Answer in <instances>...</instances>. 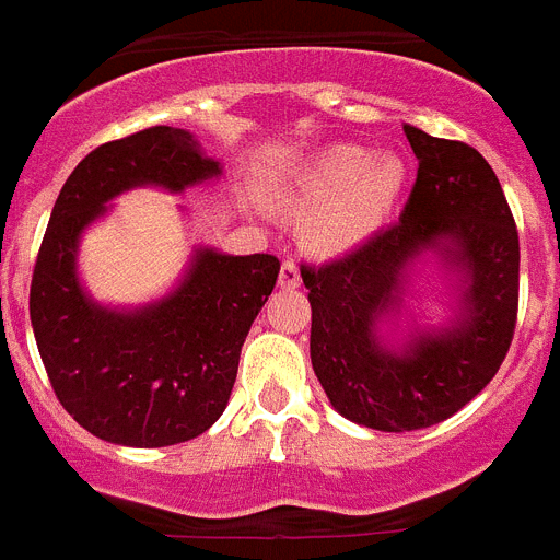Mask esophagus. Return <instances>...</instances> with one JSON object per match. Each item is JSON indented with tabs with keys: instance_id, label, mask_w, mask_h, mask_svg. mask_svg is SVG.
Returning <instances> with one entry per match:
<instances>
[{
	"instance_id": "obj_1",
	"label": "esophagus",
	"mask_w": 560,
	"mask_h": 560,
	"mask_svg": "<svg viewBox=\"0 0 560 560\" xmlns=\"http://www.w3.org/2000/svg\"><path fill=\"white\" fill-rule=\"evenodd\" d=\"M300 266H296L294 257H285L283 266H280V289H296L300 285Z\"/></svg>"
}]
</instances>
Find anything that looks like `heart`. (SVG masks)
Returning <instances> with one entry per match:
<instances>
[{
  "instance_id": "heart-1",
  "label": "heart",
  "mask_w": 560,
  "mask_h": 560,
  "mask_svg": "<svg viewBox=\"0 0 560 560\" xmlns=\"http://www.w3.org/2000/svg\"><path fill=\"white\" fill-rule=\"evenodd\" d=\"M404 179L407 171L395 153L373 156L359 145H339L319 153L300 179L305 201H328L314 221L316 241L328 249L361 244L387 219Z\"/></svg>"
}]
</instances>
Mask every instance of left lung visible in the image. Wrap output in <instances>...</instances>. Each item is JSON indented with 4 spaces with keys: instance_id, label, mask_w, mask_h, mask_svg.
<instances>
[{
    "instance_id": "8db88e82",
    "label": "left lung",
    "mask_w": 560,
    "mask_h": 560,
    "mask_svg": "<svg viewBox=\"0 0 560 560\" xmlns=\"http://www.w3.org/2000/svg\"><path fill=\"white\" fill-rule=\"evenodd\" d=\"M418 179L400 219L345 257L303 266L311 364L334 409L378 432L452 418L502 368L518 314V232L493 167L477 148L404 126ZM464 277L458 316L387 349L377 323L397 313L423 250Z\"/></svg>"
}]
</instances>
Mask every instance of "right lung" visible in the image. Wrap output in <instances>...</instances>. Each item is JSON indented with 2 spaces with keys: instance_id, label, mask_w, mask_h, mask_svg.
I'll return each mask as SVG.
<instances>
[{
  "instance_id": "1",
  "label": "right lung",
  "mask_w": 560,
  "mask_h": 560,
  "mask_svg": "<svg viewBox=\"0 0 560 560\" xmlns=\"http://www.w3.org/2000/svg\"><path fill=\"white\" fill-rule=\"evenodd\" d=\"M185 128L153 126L95 148L58 192L30 283V323L61 407L95 438L160 448L221 418L241 348L280 275L275 255L199 249L160 303L97 305L78 280V241L131 187L171 192L219 176Z\"/></svg>"
}]
</instances>
